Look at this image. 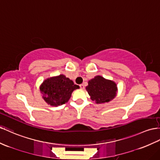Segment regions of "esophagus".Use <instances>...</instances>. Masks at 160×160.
<instances>
[{
  "label": "esophagus",
  "mask_w": 160,
  "mask_h": 160,
  "mask_svg": "<svg viewBox=\"0 0 160 160\" xmlns=\"http://www.w3.org/2000/svg\"><path fill=\"white\" fill-rule=\"evenodd\" d=\"M80 88H82V89H84V84H80Z\"/></svg>",
  "instance_id": "1"
}]
</instances>
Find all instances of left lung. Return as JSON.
<instances>
[{"label": "left lung", "instance_id": "1", "mask_svg": "<svg viewBox=\"0 0 160 160\" xmlns=\"http://www.w3.org/2000/svg\"><path fill=\"white\" fill-rule=\"evenodd\" d=\"M91 99L97 103H104L112 101L116 95L117 87L112 80H106L100 76H95L88 81L86 87Z\"/></svg>", "mask_w": 160, "mask_h": 160}]
</instances>
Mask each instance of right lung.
<instances>
[{"instance_id": "1", "label": "right lung", "mask_w": 160, "mask_h": 160, "mask_svg": "<svg viewBox=\"0 0 160 160\" xmlns=\"http://www.w3.org/2000/svg\"><path fill=\"white\" fill-rule=\"evenodd\" d=\"M79 88L78 85L61 74L44 80L40 89L44 100L51 106L57 107L67 103L72 92Z\"/></svg>"}]
</instances>
